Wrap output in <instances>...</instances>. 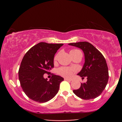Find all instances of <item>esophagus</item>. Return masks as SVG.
Masks as SVG:
<instances>
[{"mask_svg":"<svg viewBox=\"0 0 122 122\" xmlns=\"http://www.w3.org/2000/svg\"><path fill=\"white\" fill-rule=\"evenodd\" d=\"M64 80L65 81H72L71 79H68V78H64Z\"/></svg>","mask_w":122,"mask_h":122,"instance_id":"esophagus-1","label":"esophagus"}]
</instances>
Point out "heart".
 I'll return each mask as SVG.
<instances>
[{
	"label": "heart",
	"mask_w": 122,
	"mask_h": 122,
	"mask_svg": "<svg viewBox=\"0 0 122 122\" xmlns=\"http://www.w3.org/2000/svg\"><path fill=\"white\" fill-rule=\"evenodd\" d=\"M81 53V51L78 49H73L70 51V54H71V55L73 54H76V53ZM57 58L58 55H56V56H54V61H56V60H57ZM58 73H59V74L60 75L64 76V77L69 78L71 77V76L73 75V74H74V70L71 68L63 66V67H61V68H59V70H58Z\"/></svg>",
	"instance_id": "b5f03b06"
}]
</instances>
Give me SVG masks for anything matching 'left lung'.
I'll use <instances>...</instances> for the list:
<instances>
[{
    "label": "left lung",
    "instance_id": "left-lung-1",
    "mask_svg": "<svg viewBox=\"0 0 122 122\" xmlns=\"http://www.w3.org/2000/svg\"><path fill=\"white\" fill-rule=\"evenodd\" d=\"M81 49L84 54L85 62L78 75L82 78L86 76V83L73 93L83 99H94L102 94L107 84L109 73L106 61L102 54L87 41L68 44Z\"/></svg>",
    "mask_w": 122,
    "mask_h": 122
}]
</instances>
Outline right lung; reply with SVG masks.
I'll use <instances>...</instances> for the list:
<instances>
[{
    "mask_svg": "<svg viewBox=\"0 0 122 122\" xmlns=\"http://www.w3.org/2000/svg\"><path fill=\"white\" fill-rule=\"evenodd\" d=\"M63 44L41 42L31 47L24 55L19 67V79L28 98L45 103L54 98L59 91L63 78L53 74L49 81L43 75L54 67V55Z\"/></svg>",
    "mask_w": 122,
    "mask_h": 122,
    "instance_id": "right-lung-1",
    "label": "right lung"
}]
</instances>
